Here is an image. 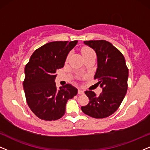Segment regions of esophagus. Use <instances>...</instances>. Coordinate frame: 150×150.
<instances>
[{"mask_svg": "<svg viewBox=\"0 0 150 150\" xmlns=\"http://www.w3.org/2000/svg\"><path fill=\"white\" fill-rule=\"evenodd\" d=\"M84 91L83 90V89H81L80 88L78 89V93L79 94H84Z\"/></svg>", "mask_w": 150, "mask_h": 150, "instance_id": "34e87169", "label": "esophagus"}]
</instances>
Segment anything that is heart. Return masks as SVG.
I'll use <instances>...</instances> for the list:
<instances>
[{
	"label": "heart",
	"instance_id": "b5f03b06",
	"mask_svg": "<svg viewBox=\"0 0 150 150\" xmlns=\"http://www.w3.org/2000/svg\"><path fill=\"white\" fill-rule=\"evenodd\" d=\"M81 53H82L83 56L87 54H95L91 48H83L82 50H81Z\"/></svg>",
	"mask_w": 150,
	"mask_h": 150
}]
</instances>
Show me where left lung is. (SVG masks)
I'll return each mask as SVG.
<instances>
[{"label":"left lung","mask_w":150,"mask_h":150,"mask_svg":"<svg viewBox=\"0 0 150 150\" xmlns=\"http://www.w3.org/2000/svg\"><path fill=\"white\" fill-rule=\"evenodd\" d=\"M84 43L96 53L98 69L94 79H99L97 84L102 91L99 96L92 91H85L89 102L81 109L89 116L104 118L113 114L122 103L127 91L129 71L123 54L109 41H86Z\"/></svg>","instance_id":"8db88e82"}]
</instances>
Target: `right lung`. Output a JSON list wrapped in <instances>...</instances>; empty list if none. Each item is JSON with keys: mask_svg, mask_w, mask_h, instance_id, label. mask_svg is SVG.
Masks as SVG:
<instances>
[{"mask_svg": "<svg viewBox=\"0 0 150 150\" xmlns=\"http://www.w3.org/2000/svg\"><path fill=\"white\" fill-rule=\"evenodd\" d=\"M78 41H53L36 50L25 67L23 88L27 103L38 117L56 120L66 112L68 100L77 94V88L67 84L57 89V70L64 67L70 51Z\"/></svg>", "mask_w": 150, "mask_h": 150, "instance_id": "obj_1", "label": "right lung"}]
</instances>
